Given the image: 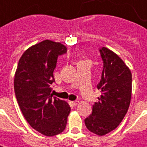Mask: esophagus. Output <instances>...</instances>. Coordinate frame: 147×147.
Returning a JSON list of instances; mask_svg holds the SVG:
<instances>
[{"label": "esophagus", "instance_id": "34e87169", "mask_svg": "<svg viewBox=\"0 0 147 147\" xmlns=\"http://www.w3.org/2000/svg\"><path fill=\"white\" fill-rule=\"evenodd\" d=\"M78 103H79V101H78V100H74V101H71V104H72L73 106H76Z\"/></svg>", "mask_w": 147, "mask_h": 147}]
</instances>
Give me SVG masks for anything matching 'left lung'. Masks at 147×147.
<instances>
[{"instance_id":"obj_1","label":"left lung","mask_w":147,"mask_h":147,"mask_svg":"<svg viewBox=\"0 0 147 147\" xmlns=\"http://www.w3.org/2000/svg\"><path fill=\"white\" fill-rule=\"evenodd\" d=\"M103 61L101 79L97 85L100 96L85 119L86 128L103 136L115 130L121 122L131 98V72L116 53L106 47L99 49Z\"/></svg>"}]
</instances>
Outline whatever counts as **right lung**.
<instances>
[{
    "instance_id": "obj_1",
    "label": "right lung",
    "mask_w": 147,
    "mask_h": 147,
    "mask_svg": "<svg viewBox=\"0 0 147 147\" xmlns=\"http://www.w3.org/2000/svg\"><path fill=\"white\" fill-rule=\"evenodd\" d=\"M66 53L64 45L46 40L28 48L19 60L14 89L22 114L40 133L53 136L65 130L71 107L51 94L57 58Z\"/></svg>"
}]
</instances>
